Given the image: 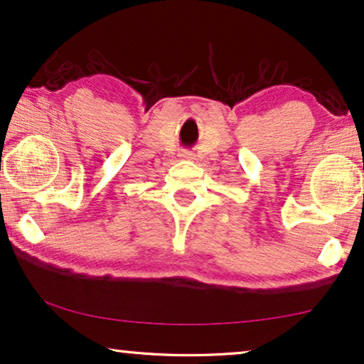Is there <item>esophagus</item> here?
Wrapping results in <instances>:
<instances>
[{
	"instance_id": "obj_1",
	"label": "esophagus",
	"mask_w": 364,
	"mask_h": 364,
	"mask_svg": "<svg viewBox=\"0 0 364 364\" xmlns=\"http://www.w3.org/2000/svg\"><path fill=\"white\" fill-rule=\"evenodd\" d=\"M182 157H183V159H193L191 152H182Z\"/></svg>"
}]
</instances>
